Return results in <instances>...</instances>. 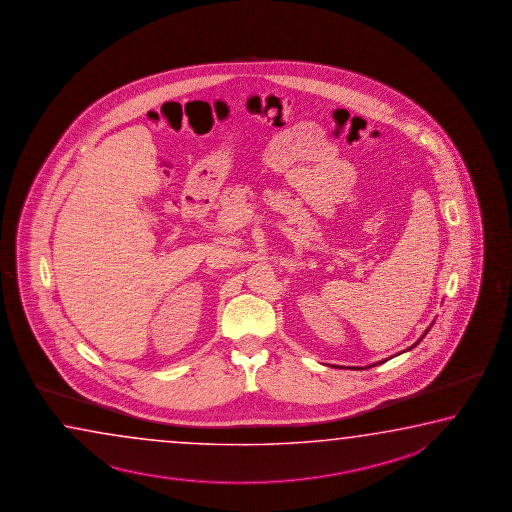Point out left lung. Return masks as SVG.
Masks as SVG:
<instances>
[{"instance_id":"left-lung-1","label":"left lung","mask_w":512,"mask_h":512,"mask_svg":"<svg viewBox=\"0 0 512 512\" xmlns=\"http://www.w3.org/2000/svg\"><path fill=\"white\" fill-rule=\"evenodd\" d=\"M426 333H428V330H426Z\"/></svg>"}]
</instances>
